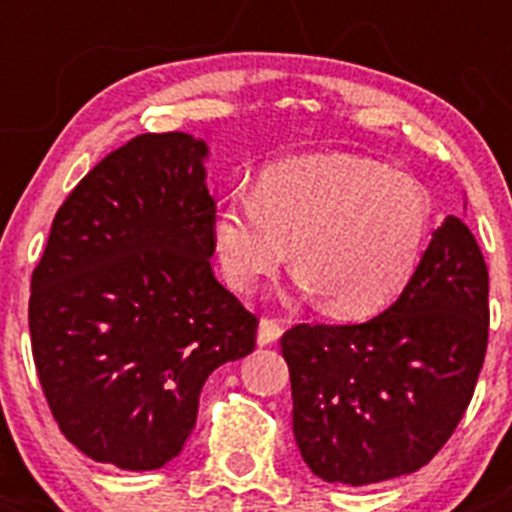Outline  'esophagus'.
I'll return each instance as SVG.
<instances>
[{
    "label": "esophagus",
    "mask_w": 512,
    "mask_h": 512,
    "mask_svg": "<svg viewBox=\"0 0 512 512\" xmlns=\"http://www.w3.org/2000/svg\"><path fill=\"white\" fill-rule=\"evenodd\" d=\"M282 332H285V327H282L277 319L272 317H265L260 322V327H257V344L260 347H267V344H275L277 339L282 337Z\"/></svg>",
    "instance_id": "1"
}]
</instances>
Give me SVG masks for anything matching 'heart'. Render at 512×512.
<instances>
[{"mask_svg":"<svg viewBox=\"0 0 512 512\" xmlns=\"http://www.w3.org/2000/svg\"><path fill=\"white\" fill-rule=\"evenodd\" d=\"M428 225V198L411 175L332 153L262 170L250 195L220 205L210 240L237 292L277 275L292 247L299 285L322 297L324 312L364 319L409 285Z\"/></svg>","mask_w":512,"mask_h":512,"instance_id":"obj_1","label":"heart"}]
</instances>
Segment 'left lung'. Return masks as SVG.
I'll list each match as a JSON object with an SVG mask.
<instances>
[{"label": "left lung", "mask_w": 512, "mask_h": 512, "mask_svg": "<svg viewBox=\"0 0 512 512\" xmlns=\"http://www.w3.org/2000/svg\"><path fill=\"white\" fill-rule=\"evenodd\" d=\"M488 322L483 252L448 215L389 309L287 329L294 441L314 476L371 485L426 466L471 404Z\"/></svg>", "instance_id": "1"}]
</instances>
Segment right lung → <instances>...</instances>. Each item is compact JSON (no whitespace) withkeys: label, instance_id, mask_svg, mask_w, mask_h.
<instances>
[{"label":"right lung","instance_id":"1","mask_svg":"<svg viewBox=\"0 0 512 512\" xmlns=\"http://www.w3.org/2000/svg\"><path fill=\"white\" fill-rule=\"evenodd\" d=\"M208 146L143 133L81 178L32 275L29 334L61 433L98 463L156 471L183 451L208 376L260 319L215 280Z\"/></svg>","mask_w":512,"mask_h":512}]
</instances>
